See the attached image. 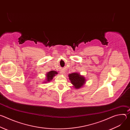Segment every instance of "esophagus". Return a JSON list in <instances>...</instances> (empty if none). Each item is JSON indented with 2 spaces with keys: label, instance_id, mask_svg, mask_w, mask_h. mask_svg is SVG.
<instances>
[{
  "label": "esophagus",
  "instance_id": "34e87169",
  "mask_svg": "<svg viewBox=\"0 0 130 130\" xmlns=\"http://www.w3.org/2000/svg\"><path fill=\"white\" fill-rule=\"evenodd\" d=\"M64 71H63V70H62V71H61V73L62 74H62H63V73H64Z\"/></svg>",
  "mask_w": 130,
  "mask_h": 130
}]
</instances>
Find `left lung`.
I'll return each instance as SVG.
<instances>
[{
    "label": "left lung",
    "mask_w": 130,
    "mask_h": 130,
    "mask_svg": "<svg viewBox=\"0 0 130 130\" xmlns=\"http://www.w3.org/2000/svg\"><path fill=\"white\" fill-rule=\"evenodd\" d=\"M69 79L73 87L76 89H79L82 87L86 83V79L84 76L81 75L79 72H73L69 74Z\"/></svg>",
    "instance_id": "8db88e82"
}]
</instances>
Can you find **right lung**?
<instances>
[{
    "label": "right lung",
    "mask_w": 130,
    "mask_h": 130,
    "mask_svg": "<svg viewBox=\"0 0 130 130\" xmlns=\"http://www.w3.org/2000/svg\"><path fill=\"white\" fill-rule=\"evenodd\" d=\"M58 73L54 70H52L50 71H49L48 72H47V73L46 74V79L44 81V83H48L50 81H51L53 79V78L57 75Z\"/></svg>",
    "instance_id": "right-lung-1"
}]
</instances>
